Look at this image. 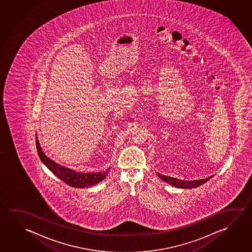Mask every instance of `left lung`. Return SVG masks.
<instances>
[{
  "mask_svg": "<svg viewBox=\"0 0 252 252\" xmlns=\"http://www.w3.org/2000/svg\"><path fill=\"white\" fill-rule=\"evenodd\" d=\"M157 176L161 178L162 181L168 183L170 186H175L177 188H183V189H191V188L198 187L208 181L211 178H213V176H211V177L203 178V179L188 181V180H181L178 178H171V177H168V176H164V175H161L159 173H157Z\"/></svg>",
  "mask_w": 252,
  "mask_h": 252,
  "instance_id": "1",
  "label": "left lung"
}]
</instances>
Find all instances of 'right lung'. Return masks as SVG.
Wrapping results in <instances>:
<instances>
[{"label":"right lung","instance_id":"obj_1","mask_svg":"<svg viewBox=\"0 0 252 252\" xmlns=\"http://www.w3.org/2000/svg\"><path fill=\"white\" fill-rule=\"evenodd\" d=\"M36 146H37V154H38L42 162L56 177H58L61 180H62L64 183H66V185L72 186V187L86 188V187L96 185L105 178L106 174L110 170V169H106L104 172H97V173L75 172L73 169H67L66 167L60 165V164L56 163L55 161L51 160L50 158L46 157L45 153L42 151L41 147L39 144V141L37 140V135H36Z\"/></svg>","mask_w":252,"mask_h":252}]
</instances>
